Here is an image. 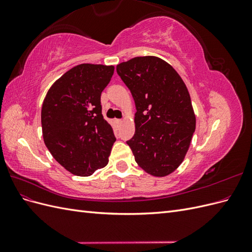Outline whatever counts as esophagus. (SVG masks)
I'll return each instance as SVG.
<instances>
[{"mask_svg": "<svg viewBox=\"0 0 252 252\" xmlns=\"http://www.w3.org/2000/svg\"><path fill=\"white\" fill-rule=\"evenodd\" d=\"M122 120H116V123H117V125H120V124H122Z\"/></svg>", "mask_w": 252, "mask_h": 252, "instance_id": "obj_1", "label": "esophagus"}]
</instances>
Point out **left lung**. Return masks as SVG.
Returning <instances> with one entry per match:
<instances>
[{
    "label": "left lung",
    "mask_w": 252,
    "mask_h": 252,
    "mask_svg": "<svg viewBox=\"0 0 252 252\" xmlns=\"http://www.w3.org/2000/svg\"><path fill=\"white\" fill-rule=\"evenodd\" d=\"M135 103V132L127 141L147 173L165 177L184 159L195 130L188 89L179 73L158 57H136L117 66Z\"/></svg>",
    "instance_id": "8db88e82"
}]
</instances>
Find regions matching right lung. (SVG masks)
<instances>
[{
    "label": "right lung",
    "mask_w": 252,
    "mask_h": 252,
    "mask_svg": "<svg viewBox=\"0 0 252 252\" xmlns=\"http://www.w3.org/2000/svg\"><path fill=\"white\" fill-rule=\"evenodd\" d=\"M113 66L80 64L57 80L44 98V142L66 170L88 177L108 164L116 136L103 118L101 94Z\"/></svg>",
    "instance_id": "add662e5"
}]
</instances>
